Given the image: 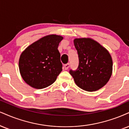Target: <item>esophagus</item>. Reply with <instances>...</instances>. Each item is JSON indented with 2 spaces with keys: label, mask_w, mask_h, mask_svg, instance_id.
<instances>
[{
  "label": "esophagus",
  "mask_w": 129,
  "mask_h": 129,
  "mask_svg": "<svg viewBox=\"0 0 129 129\" xmlns=\"http://www.w3.org/2000/svg\"><path fill=\"white\" fill-rule=\"evenodd\" d=\"M64 67L65 70H68V69H69V68L70 67L69 63H67V64H64Z\"/></svg>",
  "instance_id": "34e87169"
}]
</instances>
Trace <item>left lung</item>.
Returning <instances> with one entry per match:
<instances>
[{"instance_id": "left-lung-1", "label": "left lung", "mask_w": 129, "mask_h": 129, "mask_svg": "<svg viewBox=\"0 0 129 129\" xmlns=\"http://www.w3.org/2000/svg\"><path fill=\"white\" fill-rule=\"evenodd\" d=\"M79 58L78 68L70 70L75 82L82 90L94 91L108 82L112 72V60L109 52L90 38L74 41Z\"/></svg>"}]
</instances>
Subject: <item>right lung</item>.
<instances>
[{
    "mask_svg": "<svg viewBox=\"0 0 129 129\" xmlns=\"http://www.w3.org/2000/svg\"><path fill=\"white\" fill-rule=\"evenodd\" d=\"M63 38L56 35L44 36L22 52L19 69L24 81L30 86L42 89L55 81L63 66L58 50Z\"/></svg>",
    "mask_w": 129,
    "mask_h": 129,
    "instance_id": "obj_1",
    "label": "right lung"
}]
</instances>
